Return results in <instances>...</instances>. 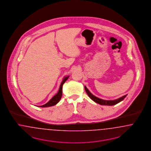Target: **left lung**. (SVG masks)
<instances>
[{
    "instance_id": "8db88e82",
    "label": "left lung",
    "mask_w": 151,
    "mask_h": 151,
    "mask_svg": "<svg viewBox=\"0 0 151 151\" xmlns=\"http://www.w3.org/2000/svg\"><path fill=\"white\" fill-rule=\"evenodd\" d=\"M85 89L86 92L87 93V95H88V96L93 101H95L96 103H98L100 105H114L117 104L119 103V102H121V101H122L126 97L127 95H125L124 96H122L121 98L114 100H105L103 99H101L97 98L96 96H94L93 95H92L91 92L89 91V90L87 89V88L85 86Z\"/></svg>"
}]
</instances>
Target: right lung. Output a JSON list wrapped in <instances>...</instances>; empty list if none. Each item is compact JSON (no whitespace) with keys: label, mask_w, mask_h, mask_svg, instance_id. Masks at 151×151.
I'll return each mask as SVG.
<instances>
[{"label":"right lung","mask_w":151,"mask_h":151,"mask_svg":"<svg viewBox=\"0 0 151 151\" xmlns=\"http://www.w3.org/2000/svg\"><path fill=\"white\" fill-rule=\"evenodd\" d=\"M69 76H67V77H65L61 83V85L60 86V88H59V91L45 105H41V106H39L40 107H42V108H45V107H49V106H53V105H56V104H58L59 102V101L60 100V99L61 98L62 96V88H63V84L68 79Z\"/></svg>","instance_id":"obj_1"}]
</instances>
